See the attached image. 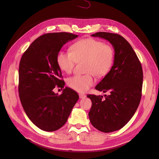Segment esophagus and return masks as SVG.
Returning <instances> with one entry per match:
<instances>
[{
    "instance_id": "1",
    "label": "esophagus",
    "mask_w": 159,
    "mask_h": 159,
    "mask_svg": "<svg viewBox=\"0 0 159 159\" xmlns=\"http://www.w3.org/2000/svg\"><path fill=\"white\" fill-rule=\"evenodd\" d=\"M79 97H80V98L83 99V98H85L86 97V96L85 95V94H83V93H80L79 94Z\"/></svg>"
}]
</instances>
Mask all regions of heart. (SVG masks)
Listing matches in <instances>:
<instances>
[{
  "mask_svg": "<svg viewBox=\"0 0 159 159\" xmlns=\"http://www.w3.org/2000/svg\"><path fill=\"white\" fill-rule=\"evenodd\" d=\"M113 47L92 38L80 39L71 46L70 52L59 51L57 63L59 68L67 74L72 72L76 62L85 61L84 75H76L67 80V85L78 92L84 93L92 87L97 77H102L109 72L114 62Z\"/></svg>",
  "mask_w": 159,
  "mask_h": 159,
  "instance_id": "1",
  "label": "heart"
}]
</instances>
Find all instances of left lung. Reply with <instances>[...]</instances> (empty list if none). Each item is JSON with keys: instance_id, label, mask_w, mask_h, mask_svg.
<instances>
[{"instance_id": "8db88e82", "label": "left lung", "mask_w": 159, "mask_h": 159, "mask_svg": "<svg viewBox=\"0 0 159 159\" xmlns=\"http://www.w3.org/2000/svg\"><path fill=\"white\" fill-rule=\"evenodd\" d=\"M109 41L113 46L115 59L109 72L96 86L102 96L89 94L92 107L89 112L91 123L103 133L121 129L134 116L140 103L143 85L141 64L130 44L116 33L98 32L92 35Z\"/></svg>"}]
</instances>
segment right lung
<instances>
[{
    "label": "right lung",
    "instance_id": "obj_1",
    "mask_svg": "<svg viewBox=\"0 0 159 159\" xmlns=\"http://www.w3.org/2000/svg\"><path fill=\"white\" fill-rule=\"evenodd\" d=\"M77 35L60 32L39 37L24 52L19 66L18 92L26 116L36 126L44 131L59 129L66 124L79 98L69 87L62 93L54 88H63L65 82L57 63V55L67 42Z\"/></svg>",
    "mask_w": 159,
    "mask_h": 159
}]
</instances>
